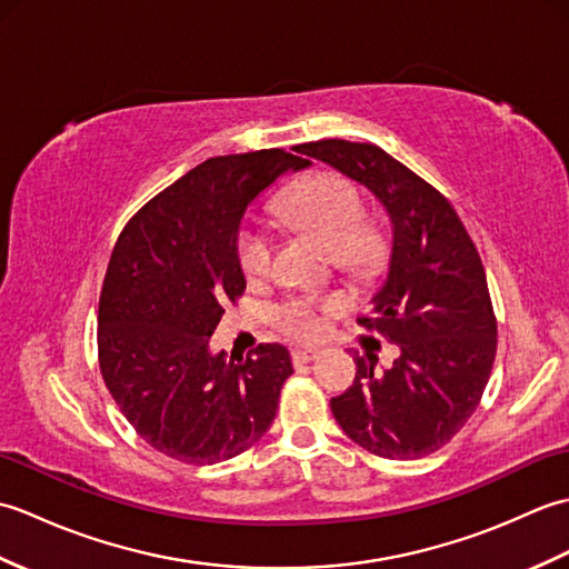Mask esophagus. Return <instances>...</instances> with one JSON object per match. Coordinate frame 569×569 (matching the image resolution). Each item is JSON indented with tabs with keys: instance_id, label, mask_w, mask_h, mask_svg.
<instances>
[{
	"instance_id": "34e87169",
	"label": "esophagus",
	"mask_w": 569,
	"mask_h": 569,
	"mask_svg": "<svg viewBox=\"0 0 569 569\" xmlns=\"http://www.w3.org/2000/svg\"><path fill=\"white\" fill-rule=\"evenodd\" d=\"M320 355L318 347H298L293 349V359L298 361V365H306V361H312Z\"/></svg>"
}]
</instances>
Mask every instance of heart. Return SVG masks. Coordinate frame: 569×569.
Segmentation results:
<instances>
[{
  "mask_svg": "<svg viewBox=\"0 0 569 569\" xmlns=\"http://www.w3.org/2000/svg\"><path fill=\"white\" fill-rule=\"evenodd\" d=\"M278 212L330 247L335 263L349 276L369 273L381 259V234L361 222L365 200L342 176L318 173L293 186L278 200ZM273 247L276 241L269 227L247 224L241 229L237 257L241 273L249 281H261L271 273ZM340 308L342 303L337 298H291L276 310V320L288 335L310 340L325 330L328 318Z\"/></svg>",
  "mask_w": 569,
  "mask_h": 569,
  "instance_id": "obj_1",
  "label": "heart"
}]
</instances>
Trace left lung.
Wrapping results in <instances>:
<instances>
[{"label":"left lung","instance_id":"left-lung-1","mask_svg":"<svg viewBox=\"0 0 569 569\" xmlns=\"http://www.w3.org/2000/svg\"><path fill=\"white\" fill-rule=\"evenodd\" d=\"M369 188L391 220L386 281L357 322L398 345L391 369L355 357L352 386L330 401L357 445L418 459L450 442L475 413L497 357L487 273L442 192L373 143L322 139L296 147Z\"/></svg>","mask_w":569,"mask_h":569}]
</instances>
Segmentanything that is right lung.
I'll list each match as a JSON object with an SVG mask.
<instances>
[{"mask_svg": "<svg viewBox=\"0 0 569 569\" xmlns=\"http://www.w3.org/2000/svg\"><path fill=\"white\" fill-rule=\"evenodd\" d=\"M308 161L283 149L217 156L196 166L131 217L107 266L98 352L119 410L153 450L214 465L261 440L283 381V345L247 357L210 352L227 300L244 293L237 257L247 208Z\"/></svg>", "mask_w": 569, "mask_h": 569, "instance_id": "add662e5", "label": "right lung"}]
</instances>
